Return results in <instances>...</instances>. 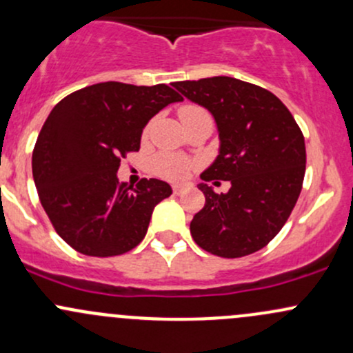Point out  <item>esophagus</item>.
<instances>
[{"label":"esophagus","mask_w":353,"mask_h":353,"mask_svg":"<svg viewBox=\"0 0 353 353\" xmlns=\"http://www.w3.org/2000/svg\"><path fill=\"white\" fill-rule=\"evenodd\" d=\"M189 189H191V184H176V185H172V192L176 196L184 194V192L189 191Z\"/></svg>","instance_id":"34e87169"}]
</instances>
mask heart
Listing matches in <instances>:
<instances>
[{
    "label": "heart",
    "mask_w": 353,
    "mask_h": 353,
    "mask_svg": "<svg viewBox=\"0 0 353 353\" xmlns=\"http://www.w3.org/2000/svg\"><path fill=\"white\" fill-rule=\"evenodd\" d=\"M201 114H208L203 107L194 105V103H185L179 108V117L181 120H188L196 117V115ZM154 172L157 176L165 177V179L170 181H181L184 179L185 176L189 174L191 170V162L185 161V159L179 157V156H170V154H162L154 159V164H152Z\"/></svg>",
    "instance_id": "b5f03b06"
}]
</instances>
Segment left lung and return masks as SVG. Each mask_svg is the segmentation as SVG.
<instances>
[{
  "instance_id": "8db88e82",
  "label": "left lung",
  "mask_w": 353,
  "mask_h": 353,
  "mask_svg": "<svg viewBox=\"0 0 353 353\" xmlns=\"http://www.w3.org/2000/svg\"><path fill=\"white\" fill-rule=\"evenodd\" d=\"M172 85L218 123L219 156L201 179L231 183L226 194L197 185L206 204L191 221L192 239L221 258L259 251L280 233L301 192L307 150L300 127L285 103L258 85L231 77Z\"/></svg>"
}]
</instances>
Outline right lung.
<instances>
[{
	"mask_svg": "<svg viewBox=\"0 0 353 353\" xmlns=\"http://www.w3.org/2000/svg\"><path fill=\"white\" fill-rule=\"evenodd\" d=\"M183 97L169 85L103 82L65 97L33 149L38 197L60 238L87 256H117L144 239L168 183H119L120 159L141 149L145 123Z\"/></svg>",
	"mask_w": 353,
	"mask_h": 353,
	"instance_id": "1",
	"label": "right lung"
}]
</instances>
